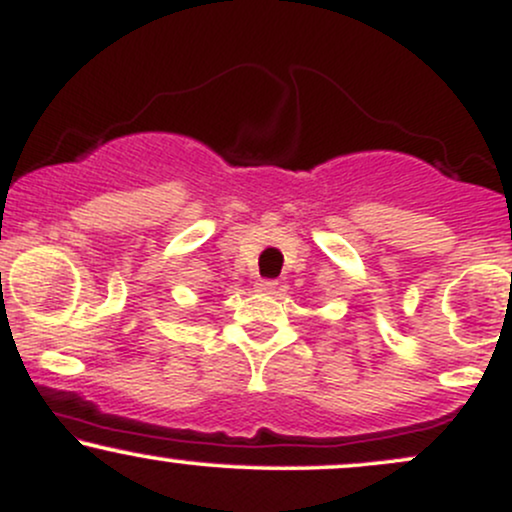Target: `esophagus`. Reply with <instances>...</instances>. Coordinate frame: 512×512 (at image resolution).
<instances>
[{
    "mask_svg": "<svg viewBox=\"0 0 512 512\" xmlns=\"http://www.w3.org/2000/svg\"><path fill=\"white\" fill-rule=\"evenodd\" d=\"M255 289L260 291V293H274L276 289H279V281H274V279H260L255 284Z\"/></svg>",
    "mask_w": 512,
    "mask_h": 512,
    "instance_id": "esophagus-1",
    "label": "esophagus"
}]
</instances>
